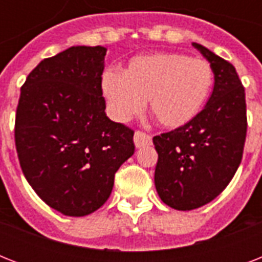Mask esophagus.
Segmentation results:
<instances>
[{
  "label": "esophagus",
  "mask_w": 262,
  "mask_h": 262,
  "mask_svg": "<svg viewBox=\"0 0 262 262\" xmlns=\"http://www.w3.org/2000/svg\"><path fill=\"white\" fill-rule=\"evenodd\" d=\"M135 145L136 148L148 147L152 144V139L148 135L143 133V132H136L135 133Z\"/></svg>",
  "instance_id": "obj_1"
}]
</instances>
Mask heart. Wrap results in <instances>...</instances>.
Masks as SVG:
<instances>
[{
	"mask_svg": "<svg viewBox=\"0 0 262 262\" xmlns=\"http://www.w3.org/2000/svg\"><path fill=\"white\" fill-rule=\"evenodd\" d=\"M213 84L211 65L179 53H155L132 58L123 73L106 71L100 87L107 111L127 122L149 99L152 117L167 129H178L203 110Z\"/></svg>",
	"mask_w": 262,
	"mask_h": 262,
	"instance_id": "heart-1",
	"label": "heart"
}]
</instances>
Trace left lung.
<instances>
[{"label":"left lung","instance_id":"8db88e82","mask_svg":"<svg viewBox=\"0 0 262 262\" xmlns=\"http://www.w3.org/2000/svg\"><path fill=\"white\" fill-rule=\"evenodd\" d=\"M191 45L211 63V98L187 125L154 137L156 191L178 211L203 207L227 187L242 160L248 129L245 88L235 68L207 47Z\"/></svg>","mask_w":262,"mask_h":262}]
</instances>
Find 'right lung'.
<instances>
[{"mask_svg":"<svg viewBox=\"0 0 262 262\" xmlns=\"http://www.w3.org/2000/svg\"><path fill=\"white\" fill-rule=\"evenodd\" d=\"M106 47L72 46L38 63L21 87L14 141L35 193L65 216L90 215L135 154L133 130L106 115Z\"/></svg>","mask_w":262,"mask_h":262,"instance_id":"add662e5","label":"right lung"}]
</instances>
